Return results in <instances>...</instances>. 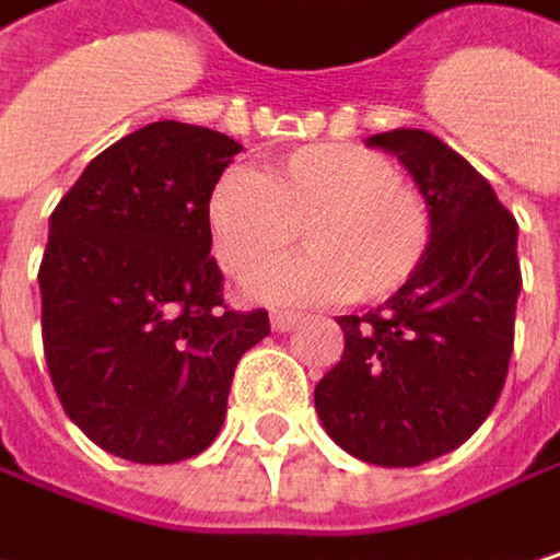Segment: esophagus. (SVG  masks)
<instances>
[{"mask_svg":"<svg viewBox=\"0 0 560 560\" xmlns=\"http://www.w3.org/2000/svg\"><path fill=\"white\" fill-rule=\"evenodd\" d=\"M299 325V315L295 312H271V331H292Z\"/></svg>","mask_w":560,"mask_h":560,"instance_id":"obj_1","label":"esophagus"}]
</instances>
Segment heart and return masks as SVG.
Here are the masks:
<instances>
[{"label":"heart","instance_id":"obj_1","mask_svg":"<svg viewBox=\"0 0 560 560\" xmlns=\"http://www.w3.org/2000/svg\"><path fill=\"white\" fill-rule=\"evenodd\" d=\"M219 265L248 282L299 229L312 252L271 268L255 295L282 305L384 302L404 292L433 245V212L400 166L354 143H308L261 173L225 170L206 199Z\"/></svg>","mask_w":560,"mask_h":560}]
</instances>
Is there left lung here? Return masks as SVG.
I'll list each match as a JSON object with an SVG mask.
<instances>
[{
	"instance_id": "obj_1",
	"label": "left lung",
	"mask_w": 560,
	"mask_h": 560,
	"mask_svg": "<svg viewBox=\"0 0 560 560\" xmlns=\"http://www.w3.org/2000/svg\"><path fill=\"white\" fill-rule=\"evenodd\" d=\"M394 153L433 212L413 282L364 318H338L341 361L318 381L325 433L351 456L407 469L463 446L492 413L522 292L518 222L489 179L427 130L368 137Z\"/></svg>"
}]
</instances>
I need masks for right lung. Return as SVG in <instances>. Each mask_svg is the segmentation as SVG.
<instances>
[{
	"label": "right lung",
	"mask_w": 560,
	"mask_h": 560,
	"mask_svg": "<svg viewBox=\"0 0 560 560\" xmlns=\"http://www.w3.org/2000/svg\"><path fill=\"white\" fill-rule=\"evenodd\" d=\"M242 150L179 120L97 153L51 212L38 268L55 394L101 450L163 466L222 430L238 358L268 312H229L206 199Z\"/></svg>",
	"instance_id": "obj_1"
}]
</instances>
